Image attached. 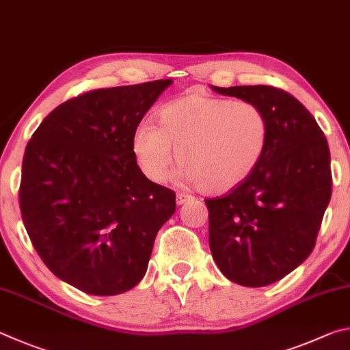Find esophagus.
<instances>
[{
    "mask_svg": "<svg viewBox=\"0 0 350 350\" xmlns=\"http://www.w3.org/2000/svg\"><path fill=\"white\" fill-rule=\"evenodd\" d=\"M189 200H192V197L191 195H187V193H183V192H180V193H176V204L178 206H181V204H185L186 201H189Z\"/></svg>",
    "mask_w": 350,
    "mask_h": 350,
    "instance_id": "obj_1",
    "label": "esophagus"
}]
</instances>
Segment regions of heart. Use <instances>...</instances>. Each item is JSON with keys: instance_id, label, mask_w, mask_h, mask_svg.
Instances as JSON below:
<instances>
[{"instance_id": "b5f03b06", "label": "heart", "mask_w": 350, "mask_h": 350, "mask_svg": "<svg viewBox=\"0 0 350 350\" xmlns=\"http://www.w3.org/2000/svg\"><path fill=\"white\" fill-rule=\"evenodd\" d=\"M269 122L256 104L244 100L187 95L165 104L158 126L139 122L132 150L152 181H164L176 158V178L223 193L246 181L266 152Z\"/></svg>"}]
</instances>
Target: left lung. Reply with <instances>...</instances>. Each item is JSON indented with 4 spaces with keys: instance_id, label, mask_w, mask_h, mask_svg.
<instances>
[{
    "instance_id": "left-lung-1",
    "label": "left lung",
    "mask_w": 350,
    "mask_h": 350,
    "mask_svg": "<svg viewBox=\"0 0 350 350\" xmlns=\"http://www.w3.org/2000/svg\"><path fill=\"white\" fill-rule=\"evenodd\" d=\"M212 90L250 101L269 122L266 152L246 181L206 200L209 246L226 278L262 287L310 255L332 193L327 139L295 96L271 85Z\"/></svg>"
}]
</instances>
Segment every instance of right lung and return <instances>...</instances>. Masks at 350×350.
<instances>
[{"label":"right lung","instance_id":"1","mask_svg":"<svg viewBox=\"0 0 350 350\" xmlns=\"http://www.w3.org/2000/svg\"><path fill=\"white\" fill-rule=\"evenodd\" d=\"M172 79L98 89L59 104L27 143L20 207L33 247L90 295L131 291L147 271L175 193L141 172L132 135Z\"/></svg>","mask_w":350,"mask_h":350}]
</instances>
